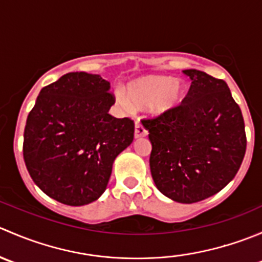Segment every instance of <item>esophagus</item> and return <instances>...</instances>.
<instances>
[{"label":"esophagus","instance_id":"obj_1","mask_svg":"<svg viewBox=\"0 0 262 262\" xmlns=\"http://www.w3.org/2000/svg\"><path fill=\"white\" fill-rule=\"evenodd\" d=\"M148 132L146 130L143 125L141 123H136V129H134V137L136 138H142V137H146Z\"/></svg>","mask_w":262,"mask_h":262}]
</instances>
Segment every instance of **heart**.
Returning <instances> with one entry per match:
<instances>
[{
    "label": "heart",
    "mask_w": 262,
    "mask_h": 262,
    "mask_svg": "<svg viewBox=\"0 0 262 262\" xmlns=\"http://www.w3.org/2000/svg\"><path fill=\"white\" fill-rule=\"evenodd\" d=\"M186 92L181 78L162 75H149L133 80L126 84L125 95L116 92L115 99L120 107L129 112L133 107H146L148 114L162 116L180 106Z\"/></svg>",
    "instance_id": "obj_1"
}]
</instances>
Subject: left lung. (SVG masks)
Returning <instances> with one entry per match:
<instances>
[{"mask_svg":"<svg viewBox=\"0 0 262 262\" xmlns=\"http://www.w3.org/2000/svg\"><path fill=\"white\" fill-rule=\"evenodd\" d=\"M180 106L143 120L152 144L149 167L165 196L191 204L221 191L236 176L246 152L245 123L228 84L198 70Z\"/></svg>","mask_w":262,"mask_h":262,"instance_id":"1","label":"left lung"}]
</instances>
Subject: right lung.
Returning <instances> with one entry per match:
<instances>
[{
    "mask_svg": "<svg viewBox=\"0 0 262 262\" xmlns=\"http://www.w3.org/2000/svg\"><path fill=\"white\" fill-rule=\"evenodd\" d=\"M110 83L71 72L39 92L26 119L24 161L36 186L71 207L99 199L113 163L134 138V123L109 114Z\"/></svg>",
    "mask_w": 262,
    "mask_h": 262,
    "instance_id": "1",
    "label": "right lung"
}]
</instances>
